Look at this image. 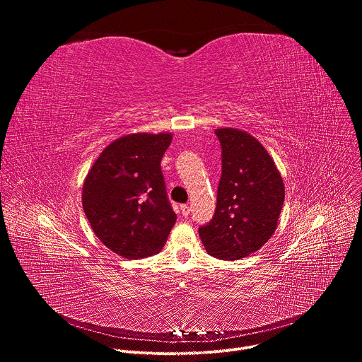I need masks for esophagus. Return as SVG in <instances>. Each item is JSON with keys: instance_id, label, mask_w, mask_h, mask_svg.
Instances as JSON below:
<instances>
[{"instance_id": "34e87169", "label": "esophagus", "mask_w": 362, "mask_h": 362, "mask_svg": "<svg viewBox=\"0 0 362 362\" xmlns=\"http://www.w3.org/2000/svg\"><path fill=\"white\" fill-rule=\"evenodd\" d=\"M180 212H182V215H183L185 218H187V216L190 215V208H189L187 204H182V206H180Z\"/></svg>"}]
</instances>
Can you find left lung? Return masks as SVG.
I'll list each match as a JSON object with an SVG mask.
<instances>
[{
    "mask_svg": "<svg viewBox=\"0 0 362 362\" xmlns=\"http://www.w3.org/2000/svg\"><path fill=\"white\" fill-rule=\"evenodd\" d=\"M215 133L222 146V176L215 216L199 228V236L209 255L236 261L261 249L275 233L285 186L261 141L232 127Z\"/></svg>",
    "mask_w": 362,
    "mask_h": 362,
    "instance_id": "1",
    "label": "left lung"
}]
</instances>
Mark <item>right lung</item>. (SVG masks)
<instances>
[{
  "mask_svg": "<svg viewBox=\"0 0 362 362\" xmlns=\"http://www.w3.org/2000/svg\"><path fill=\"white\" fill-rule=\"evenodd\" d=\"M172 133H132L112 141L83 183V209L95 236L126 259L151 256L176 222L160 162Z\"/></svg>",
  "mask_w": 362,
  "mask_h": 362,
  "instance_id": "obj_1",
  "label": "right lung"
}]
</instances>
